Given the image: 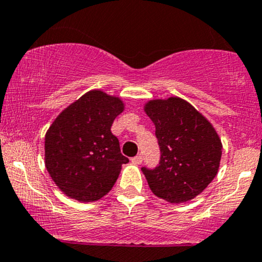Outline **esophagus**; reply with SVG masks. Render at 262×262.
I'll list each match as a JSON object with an SVG mask.
<instances>
[{
	"instance_id": "esophagus-1",
	"label": "esophagus",
	"mask_w": 262,
	"mask_h": 262,
	"mask_svg": "<svg viewBox=\"0 0 262 262\" xmlns=\"http://www.w3.org/2000/svg\"><path fill=\"white\" fill-rule=\"evenodd\" d=\"M132 162H133L134 165H140V163L143 162V156L137 155L135 157H133V159H132Z\"/></svg>"
}]
</instances>
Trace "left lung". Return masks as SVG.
<instances>
[{
	"instance_id": "obj_1",
	"label": "left lung",
	"mask_w": 262,
	"mask_h": 262,
	"mask_svg": "<svg viewBox=\"0 0 262 262\" xmlns=\"http://www.w3.org/2000/svg\"><path fill=\"white\" fill-rule=\"evenodd\" d=\"M144 110L155 124L161 151L159 166L141 168L151 191L171 204L194 199L219 171L222 155L219 134L181 97L151 100Z\"/></svg>"
}]
</instances>
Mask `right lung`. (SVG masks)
<instances>
[{
    "label": "right lung",
    "instance_id": "right-lung-1",
    "mask_svg": "<svg viewBox=\"0 0 262 262\" xmlns=\"http://www.w3.org/2000/svg\"><path fill=\"white\" fill-rule=\"evenodd\" d=\"M124 110L119 97L91 90L69 105L45 135V166L67 196L96 201L111 190L123 163L111 127Z\"/></svg>",
    "mask_w": 262,
    "mask_h": 262
}]
</instances>
